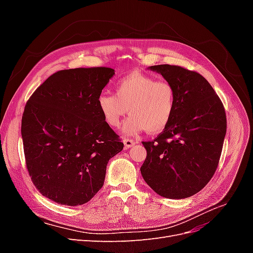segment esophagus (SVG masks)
Returning a JSON list of instances; mask_svg holds the SVG:
<instances>
[{"label":"esophagus","instance_id":"esophagus-1","mask_svg":"<svg viewBox=\"0 0 253 253\" xmlns=\"http://www.w3.org/2000/svg\"><path fill=\"white\" fill-rule=\"evenodd\" d=\"M124 144H125V149H129L134 147V145L136 144V141L135 140H131V139H125L124 140Z\"/></svg>","mask_w":253,"mask_h":253}]
</instances>
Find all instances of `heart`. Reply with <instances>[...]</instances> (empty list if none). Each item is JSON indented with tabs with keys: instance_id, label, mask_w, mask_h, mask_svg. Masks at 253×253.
Instances as JSON below:
<instances>
[{
	"instance_id": "heart-1",
	"label": "heart",
	"mask_w": 253,
	"mask_h": 253,
	"mask_svg": "<svg viewBox=\"0 0 253 253\" xmlns=\"http://www.w3.org/2000/svg\"><path fill=\"white\" fill-rule=\"evenodd\" d=\"M116 95L102 91L97 105L103 120L118 127L129 113L124 126L125 136H135L144 131L162 132L170 124L175 111V88L170 82L157 80L151 75L133 72L116 83Z\"/></svg>"
}]
</instances>
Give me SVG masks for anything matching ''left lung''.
Wrapping results in <instances>:
<instances>
[{
	"label": "left lung",
	"instance_id": "obj_1",
	"mask_svg": "<svg viewBox=\"0 0 253 253\" xmlns=\"http://www.w3.org/2000/svg\"><path fill=\"white\" fill-rule=\"evenodd\" d=\"M175 88L170 124L153 141L142 142L144 181L158 195L182 200L196 194L215 172L227 129L224 105L202 75L162 64L149 67Z\"/></svg>",
	"mask_w": 253,
	"mask_h": 253
}]
</instances>
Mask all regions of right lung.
<instances>
[{
	"label": "right lung",
	"mask_w": 253,
	"mask_h": 253,
	"mask_svg": "<svg viewBox=\"0 0 253 253\" xmlns=\"http://www.w3.org/2000/svg\"><path fill=\"white\" fill-rule=\"evenodd\" d=\"M115 70L74 68L51 75L25 105L21 134L39 192L60 205L86 204L104 183L109 160L124 149L98 109Z\"/></svg>",
	"instance_id": "1"
}]
</instances>
